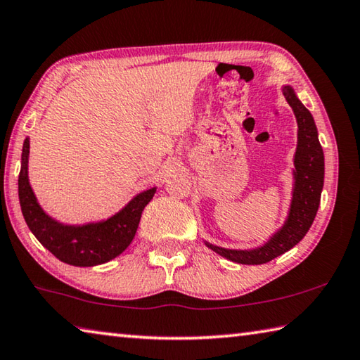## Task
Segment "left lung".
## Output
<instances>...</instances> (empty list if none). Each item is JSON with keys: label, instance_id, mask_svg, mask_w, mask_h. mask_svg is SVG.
Instances as JSON below:
<instances>
[{"label": "left lung", "instance_id": "obj_1", "mask_svg": "<svg viewBox=\"0 0 360 360\" xmlns=\"http://www.w3.org/2000/svg\"><path fill=\"white\" fill-rule=\"evenodd\" d=\"M283 96L292 108L297 121V148L294 154V184L288 217L283 226L272 234L267 243L250 250H233L205 243L211 250L239 264H264L280 257L310 230L321 200L324 184V154L318 140V130L313 116L297 99L291 86H283Z\"/></svg>", "mask_w": 360, "mask_h": 360}]
</instances>
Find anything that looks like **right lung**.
I'll return each mask as SVG.
<instances>
[{"mask_svg":"<svg viewBox=\"0 0 360 360\" xmlns=\"http://www.w3.org/2000/svg\"><path fill=\"white\" fill-rule=\"evenodd\" d=\"M28 158L30 139H26L18 174V200L26 225L39 243L63 263L78 267L103 264L126 250L135 238L143 209L153 200L155 187L135 195L120 212L107 220L66 225L50 217L37 202L28 179Z\"/></svg>","mask_w":360,"mask_h":360,"instance_id":"right-lung-1","label":"right lung"}]
</instances>
